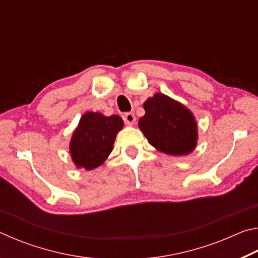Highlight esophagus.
<instances>
[{
    "instance_id": "1",
    "label": "esophagus",
    "mask_w": 258,
    "mask_h": 258,
    "mask_svg": "<svg viewBox=\"0 0 258 258\" xmlns=\"http://www.w3.org/2000/svg\"><path fill=\"white\" fill-rule=\"evenodd\" d=\"M123 119H124V121H125V123L127 124V125L134 124V123H135V116H134V113H133V112H126V113H124Z\"/></svg>"
}]
</instances>
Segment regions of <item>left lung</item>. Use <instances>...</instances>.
I'll use <instances>...</instances> for the list:
<instances>
[{
  "mask_svg": "<svg viewBox=\"0 0 258 258\" xmlns=\"http://www.w3.org/2000/svg\"><path fill=\"white\" fill-rule=\"evenodd\" d=\"M143 108L146 115L139 119V127L151 146L173 156L187 155L195 149L197 124L184 106L157 93Z\"/></svg>",
  "mask_w": 258,
  "mask_h": 258,
  "instance_id": "1",
  "label": "left lung"
}]
</instances>
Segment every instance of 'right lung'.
<instances>
[{
    "instance_id": "add662e5",
    "label": "right lung",
    "mask_w": 258,
    "mask_h": 258,
    "mask_svg": "<svg viewBox=\"0 0 258 258\" xmlns=\"http://www.w3.org/2000/svg\"><path fill=\"white\" fill-rule=\"evenodd\" d=\"M123 125V119L117 115L106 117L100 112L85 113L71 142V154L77 167L90 171L101 165L111 152L116 134Z\"/></svg>"
}]
</instances>
